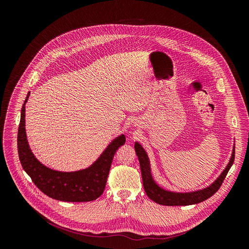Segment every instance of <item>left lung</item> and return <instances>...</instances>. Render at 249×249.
Listing matches in <instances>:
<instances>
[{
  "instance_id": "left-lung-1",
  "label": "left lung",
  "mask_w": 249,
  "mask_h": 249,
  "mask_svg": "<svg viewBox=\"0 0 249 249\" xmlns=\"http://www.w3.org/2000/svg\"><path fill=\"white\" fill-rule=\"evenodd\" d=\"M135 152L137 154L138 160L140 163L142 183L146 195L155 202L163 206L196 205V203H199L210 198L213 194H215L218 191V189H219L220 186L222 185L225 177H227L230 168L231 167L233 160H235V146H233L231 159L227 165V167L223 169L221 175L210 186L203 188V189L191 192H175L164 189V188L160 187L156 183V180L154 179L152 175V169H150V162L147 153L139 142H135Z\"/></svg>"
}]
</instances>
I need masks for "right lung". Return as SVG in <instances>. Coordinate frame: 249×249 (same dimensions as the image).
I'll return each instance as SVG.
<instances>
[{
  "label": "right lung",
  "instance_id": "1",
  "mask_svg": "<svg viewBox=\"0 0 249 249\" xmlns=\"http://www.w3.org/2000/svg\"><path fill=\"white\" fill-rule=\"evenodd\" d=\"M27 94L20 112L18 133V150L22 168L32 178L33 183L49 197L61 201H91L100 197L106 187L113 157L119 146L124 144V134L113 139L97 160L85 169L78 171H58L43 165L32 153L26 134Z\"/></svg>",
  "mask_w": 249,
  "mask_h": 249
}]
</instances>
